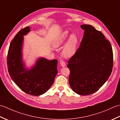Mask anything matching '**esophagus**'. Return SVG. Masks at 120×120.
Wrapping results in <instances>:
<instances>
[{"label":"esophagus","mask_w":120,"mask_h":120,"mask_svg":"<svg viewBox=\"0 0 120 120\" xmlns=\"http://www.w3.org/2000/svg\"><path fill=\"white\" fill-rule=\"evenodd\" d=\"M60 64L61 65V67H65V65H66L65 62L62 60H60Z\"/></svg>","instance_id":"1"}]
</instances>
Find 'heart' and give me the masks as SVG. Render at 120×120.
<instances>
[{"label": "heart", "mask_w": 120, "mask_h": 120, "mask_svg": "<svg viewBox=\"0 0 120 120\" xmlns=\"http://www.w3.org/2000/svg\"><path fill=\"white\" fill-rule=\"evenodd\" d=\"M70 34L68 31H65L59 36L53 43L55 47H58L63 45L69 37ZM78 44L77 38L75 34H72L70 36L68 41L66 43L62 52L63 56L65 58H70L75 54L77 49Z\"/></svg>", "instance_id": "obj_1"}]
</instances>
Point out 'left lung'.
I'll use <instances>...</instances> for the list:
<instances>
[{
  "instance_id": "obj_1",
  "label": "left lung",
  "mask_w": 120,
  "mask_h": 120,
  "mask_svg": "<svg viewBox=\"0 0 120 120\" xmlns=\"http://www.w3.org/2000/svg\"><path fill=\"white\" fill-rule=\"evenodd\" d=\"M84 35L75 53L68 61L69 83L78 94L95 92L106 82L112 71L113 57L110 42L102 32L90 25H82Z\"/></svg>"
}]
</instances>
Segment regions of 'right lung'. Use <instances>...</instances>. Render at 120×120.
Listing matches in <instances>:
<instances>
[{"label": "right lung", "instance_id": "obj_1", "mask_svg": "<svg viewBox=\"0 0 120 120\" xmlns=\"http://www.w3.org/2000/svg\"><path fill=\"white\" fill-rule=\"evenodd\" d=\"M30 30L28 26L21 29L12 40L7 56L8 70L13 81L22 91L39 96L47 91L53 83L58 72V61L40 58L31 69L25 68L22 60L23 36Z\"/></svg>", "mask_w": 120, "mask_h": 120}]
</instances>
